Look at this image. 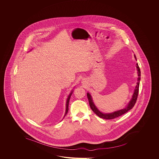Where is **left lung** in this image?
I'll return each mask as SVG.
<instances>
[{
    "label": "left lung",
    "mask_w": 159,
    "mask_h": 159,
    "mask_svg": "<svg viewBox=\"0 0 159 159\" xmlns=\"http://www.w3.org/2000/svg\"><path fill=\"white\" fill-rule=\"evenodd\" d=\"M135 59L136 60V56L134 55ZM136 68L138 70V82L136 84V86L135 88V91L134 93V94L132 96V99L129 102L128 106L125 107V108H123L122 110H120L114 112L112 113H110V114H103L101 112L99 111L98 110L97 108L96 107V106H95L94 104V102H93V99L91 98V95L89 93L87 94V96H88V100H89V105L91 107V110H93V111L94 112L95 114L97 115H98L99 117L101 118L102 119H115L117 117H119L121 115H123L124 114L126 113L127 112L129 111V110H130L131 109L133 108V107L134 106L137 99H138V97L139 93V84H140V68L138 64H136Z\"/></svg>",
    "instance_id": "8db88e82"
}]
</instances>
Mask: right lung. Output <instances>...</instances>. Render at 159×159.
Returning a JSON list of instances; mask_svg holds the SVG:
<instances>
[{
  "mask_svg": "<svg viewBox=\"0 0 159 159\" xmlns=\"http://www.w3.org/2000/svg\"><path fill=\"white\" fill-rule=\"evenodd\" d=\"M72 93H73V91H71V93L70 94V95H69V97H68V99H67V101H66V112H65V116H66V115L67 114V113H68V110H69V107H68V106H69V100H70V97H71V94H72Z\"/></svg>",
  "mask_w": 159,
  "mask_h": 159,
  "instance_id": "obj_1",
  "label": "right lung"
}]
</instances>
